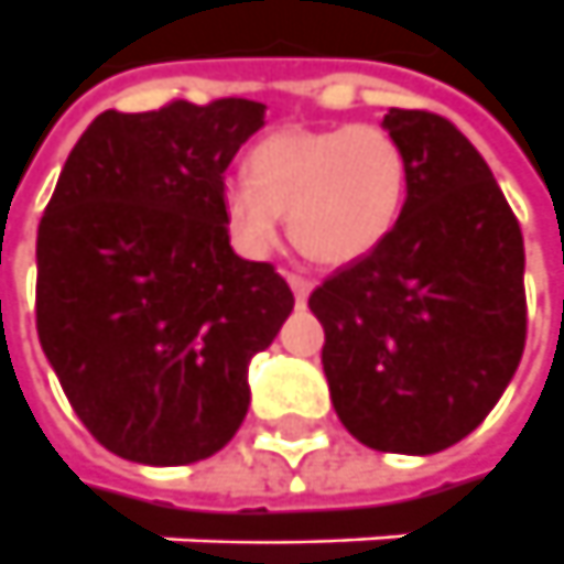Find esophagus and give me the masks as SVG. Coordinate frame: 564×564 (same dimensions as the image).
<instances>
[{
	"label": "esophagus",
	"mask_w": 564,
	"mask_h": 564,
	"mask_svg": "<svg viewBox=\"0 0 564 564\" xmlns=\"http://www.w3.org/2000/svg\"><path fill=\"white\" fill-rule=\"evenodd\" d=\"M289 285L294 291V301L297 304H307V294L313 289V282H310L307 275H297V273H289Z\"/></svg>",
	"instance_id": "34e87169"
}]
</instances>
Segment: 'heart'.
I'll use <instances>...</instances> for the list:
<instances>
[{"label": "heart", "instance_id": "heart-1", "mask_svg": "<svg viewBox=\"0 0 564 564\" xmlns=\"http://www.w3.org/2000/svg\"><path fill=\"white\" fill-rule=\"evenodd\" d=\"M410 183L406 151L379 123L282 127L248 154V180L223 185V220L245 254H267L282 214L323 267L372 254L391 236Z\"/></svg>", "mask_w": 564, "mask_h": 564}]
</instances>
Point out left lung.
Masks as SVG:
<instances>
[{
	"label": "left lung",
	"instance_id": "1",
	"mask_svg": "<svg viewBox=\"0 0 564 564\" xmlns=\"http://www.w3.org/2000/svg\"><path fill=\"white\" fill-rule=\"evenodd\" d=\"M406 202L372 254L310 294L344 429L381 453L425 456L471 434L528 335L524 241L487 161L447 117L391 108Z\"/></svg>",
	"mask_w": 564,
	"mask_h": 564
}]
</instances>
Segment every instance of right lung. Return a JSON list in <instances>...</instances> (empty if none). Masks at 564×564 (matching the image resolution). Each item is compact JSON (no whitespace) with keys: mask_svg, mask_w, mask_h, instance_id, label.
<instances>
[{"mask_svg":"<svg viewBox=\"0 0 564 564\" xmlns=\"http://www.w3.org/2000/svg\"><path fill=\"white\" fill-rule=\"evenodd\" d=\"M263 105L173 98L98 115L36 232V332L79 422L145 466L214 456L248 413V362L289 319L273 263L241 260L223 173Z\"/></svg>","mask_w":564,"mask_h":564,"instance_id":"1","label":"right lung"}]
</instances>
